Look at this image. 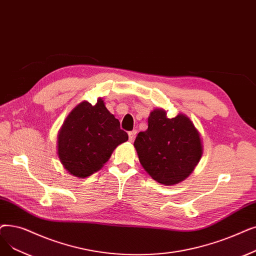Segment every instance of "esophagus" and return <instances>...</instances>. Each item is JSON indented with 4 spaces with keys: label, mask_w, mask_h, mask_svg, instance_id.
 Returning a JSON list of instances; mask_svg holds the SVG:
<instances>
[{
    "label": "esophagus",
    "mask_w": 256,
    "mask_h": 256,
    "mask_svg": "<svg viewBox=\"0 0 256 256\" xmlns=\"http://www.w3.org/2000/svg\"><path fill=\"white\" fill-rule=\"evenodd\" d=\"M136 134H137L136 130H130V132H128V140H130V142L135 139Z\"/></svg>",
    "instance_id": "esophagus-1"
}]
</instances>
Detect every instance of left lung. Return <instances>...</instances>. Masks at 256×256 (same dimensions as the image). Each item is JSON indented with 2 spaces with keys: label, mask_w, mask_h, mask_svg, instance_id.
Returning <instances> with one entry per match:
<instances>
[{
  "label": "left lung",
  "mask_w": 256,
  "mask_h": 256,
  "mask_svg": "<svg viewBox=\"0 0 256 256\" xmlns=\"http://www.w3.org/2000/svg\"><path fill=\"white\" fill-rule=\"evenodd\" d=\"M134 146L143 168L164 185L185 180L203 152L201 138L192 120L182 114L168 118L162 108L150 113L148 128L139 132Z\"/></svg>",
  "instance_id": "8db88e82"
}]
</instances>
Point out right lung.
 Segmentation results:
<instances>
[{"label":"right lung","mask_w":256,"mask_h":256,"mask_svg":"<svg viewBox=\"0 0 256 256\" xmlns=\"http://www.w3.org/2000/svg\"><path fill=\"white\" fill-rule=\"evenodd\" d=\"M128 139L120 122L102 98L92 106L84 102L66 117L58 134V157L69 174L86 178L110 159L120 143Z\"/></svg>","instance_id":"1"}]
</instances>
